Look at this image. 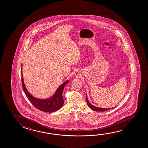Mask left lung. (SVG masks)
<instances>
[{"label": "left lung", "instance_id": "8db88e82", "mask_svg": "<svg viewBox=\"0 0 148 148\" xmlns=\"http://www.w3.org/2000/svg\"><path fill=\"white\" fill-rule=\"evenodd\" d=\"M86 99H87V103L88 106L91 109L96 111V112H105V111H107L109 109H112L114 108V107L112 108H99V107H97L95 106L94 105H92L89 101L88 99L87 95H86Z\"/></svg>", "mask_w": 148, "mask_h": 148}]
</instances>
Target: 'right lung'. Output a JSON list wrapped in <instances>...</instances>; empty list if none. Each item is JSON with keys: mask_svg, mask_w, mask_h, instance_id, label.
<instances>
[{"mask_svg": "<svg viewBox=\"0 0 148 148\" xmlns=\"http://www.w3.org/2000/svg\"><path fill=\"white\" fill-rule=\"evenodd\" d=\"M22 73V83L23 89L27 98L32 103V105L37 109L41 111L47 112H52L57 111L63 106L64 101L62 97V92L65 85L69 82V80H66L63 82L60 86L56 90L55 94L51 97L47 99H39L34 97L28 92L24 82V78L22 74V64L21 66Z\"/></svg>", "mask_w": 148, "mask_h": 148, "instance_id": "1", "label": "right lung"}]
</instances>
